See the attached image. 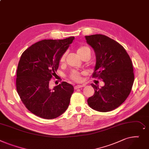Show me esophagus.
Here are the masks:
<instances>
[{
  "label": "esophagus",
  "instance_id": "34e87169",
  "mask_svg": "<svg viewBox=\"0 0 149 149\" xmlns=\"http://www.w3.org/2000/svg\"><path fill=\"white\" fill-rule=\"evenodd\" d=\"M84 86H85V85H77L74 86V89L77 90L78 88H81L82 87H84Z\"/></svg>",
  "mask_w": 149,
  "mask_h": 149
}]
</instances>
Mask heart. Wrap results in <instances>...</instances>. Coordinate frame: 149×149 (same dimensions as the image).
<instances>
[{
    "label": "heart",
    "mask_w": 149,
    "mask_h": 149,
    "mask_svg": "<svg viewBox=\"0 0 149 149\" xmlns=\"http://www.w3.org/2000/svg\"><path fill=\"white\" fill-rule=\"evenodd\" d=\"M77 53L79 55L80 57L86 54V53H90V50L88 47L86 46H80L77 50ZM65 55H63L62 56H61L60 59V63H63L65 61ZM70 78L72 80L76 82H79L81 81V74L77 71H73L70 74Z\"/></svg>",
    "instance_id": "heart-1"
}]
</instances>
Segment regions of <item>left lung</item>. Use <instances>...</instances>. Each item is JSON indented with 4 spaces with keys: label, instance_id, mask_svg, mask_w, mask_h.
Instances as JSON below:
<instances>
[{
    "label": "left lung",
    "instance_id": "left-lung-1",
    "mask_svg": "<svg viewBox=\"0 0 149 149\" xmlns=\"http://www.w3.org/2000/svg\"><path fill=\"white\" fill-rule=\"evenodd\" d=\"M85 37L95 55L93 76L99 77L104 83L101 88L91 84L95 93L87 102L95 111H112L126 100L132 90L134 81L132 61L123 46L106 36L95 34Z\"/></svg>",
    "mask_w": 149,
    "mask_h": 149
}]
</instances>
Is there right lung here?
I'll return each instance as SVG.
<instances>
[{"label": "right lung", "mask_w": 149, "mask_h": 149, "mask_svg": "<svg viewBox=\"0 0 149 149\" xmlns=\"http://www.w3.org/2000/svg\"><path fill=\"white\" fill-rule=\"evenodd\" d=\"M74 39L41 40L24 50L20 57L17 91L26 108L38 117L54 119L68 107L73 85L63 82L51 90L49 81L56 74L61 56Z\"/></svg>", "instance_id": "right-lung-1"}]
</instances>
